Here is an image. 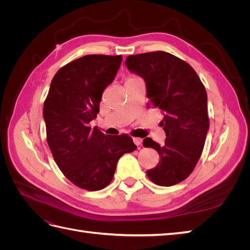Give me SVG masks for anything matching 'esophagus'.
Here are the masks:
<instances>
[{"label": "esophagus", "instance_id": "34e87169", "mask_svg": "<svg viewBox=\"0 0 250 250\" xmlns=\"http://www.w3.org/2000/svg\"><path fill=\"white\" fill-rule=\"evenodd\" d=\"M132 140H133V143H134L137 146H140L141 144H142V142H143V140H142L141 138H133Z\"/></svg>", "mask_w": 250, "mask_h": 250}]
</instances>
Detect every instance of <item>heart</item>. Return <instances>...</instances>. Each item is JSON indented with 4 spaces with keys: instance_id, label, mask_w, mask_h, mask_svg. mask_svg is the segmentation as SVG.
<instances>
[{
    "instance_id": "obj_1",
    "label": "heart",
    "mask_w": 250,
    "mask_h": 250,
    "mask_svg": "<svg viewBox=\"0 0 250 250\" xmlns=\"http://www.w3.org/2000/svg\"><path fill=\"white\" fill-rule=\"evenodd\" d=\"M135 78H138V77H134V76H130V77H128V78L126 79V81H129V80H132V79H135Z\"/></svg>"
}]
</instances>
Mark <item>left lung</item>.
Returning <instances> with one entry per match:
<instances>
[{
  "label": "left lung",
  "instance_id": "obj_1",
  "mask_svg": "<svg viewBox=\"0 0 250 250\" xmlns=\"http://www.w3.org/2000/svg\"><path fill=\"white\" fill-rule=\"evenodd\" d=\"M125 63L145 80L148 106L164 113V145L150 138L143 142L160 154L147 176L157 186L179 184L193 172L204 147L209 127L206 87L190 64L167 52L130 55Z\"/></svg>",
  "mask_w": 250,
  "mask_h": 250
}]
</instances>
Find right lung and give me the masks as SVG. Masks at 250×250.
I'll return each instance as SVG.
<instances>
[{
	"instance_id": "obj_1",
	"label": "right lung",
	"mask_w": 250,
	"mask_h": 250,
	"mask_svg": "<svg viewBox=\"0 0 250 250\" xmlns=\"http://www.w3.org/2000/svg\"><path fill=\"white\" fill-rule=\"evenodd\" d=\"M122 55H85L53 77L43 103L47 142L54 161L72 184L86 191L107 187L119 158L137 149L128 134L105 135L89 122L103 90L115 79Z\"/></svg>"
}]
</instances>
